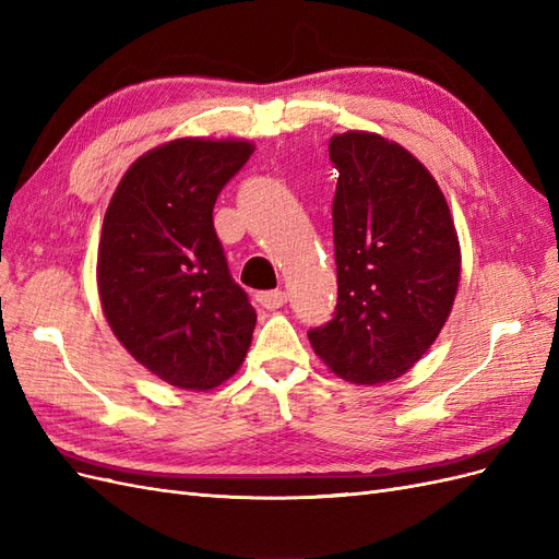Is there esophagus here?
<instances>
[{"label": "esophagus", "mask_w": 559, "mask_h": 559, "mask_svg": "<svg viewBox=\"0 0 559 559\" xmlns=\"http://www.w3.org/2000/svg\"><path fill=\"white\" fill-rule=\"evenodd\" d=\"M257 302L261 308H265V310H277V308H282L284 302H286V294L284 292H259L257 294Z\"/></svg>", "instance_id": "obj_1"}]
</instances>
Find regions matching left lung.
<instances>
[{"label":"left lung","mask_w":559,"mask_h":559,"mask_svg":"<svg viewBox=\"0 0 559 559\" xmlns=\"http://www.w3.org/2000/svg\"><path fill=\"white\" fill-rule=\"evenodd\" d=\"M337 306L308 333L331 373L354 384L401 378L450 317L462 251L443 191L408 148L366 130L333 134Z\"/></svg>","instance_id":"obj_1"}]
</instances>
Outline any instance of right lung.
Here are the masks:
<instances>
[{
	"instance_id": "add662e5",
	"label": "right lung",
	"mask_w": 559,
	"mask_h": 559,
	"mask_svg": "<svg viewBox=\"0 0 559 559\" xmlns=\"http://www.w3.org/2000/svg\"><path fill=\"white\" fill-rule=\"evenodd\" d=\"M251 154L247 140L165 142L128 167L105 214L103 312L132 359L179 389L226 382L251 345L257 312L212 222L216 195Z\"/></svg>"
}]
</instances>
